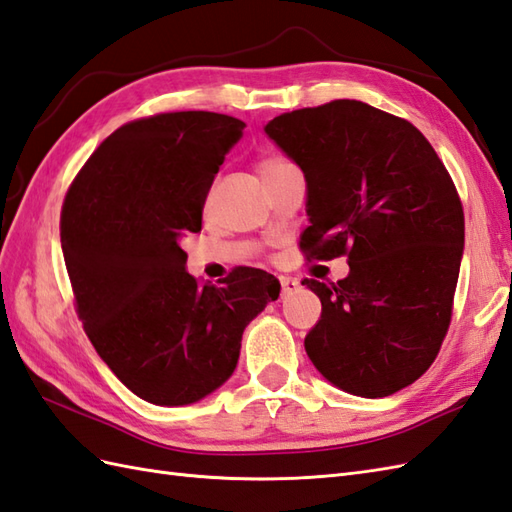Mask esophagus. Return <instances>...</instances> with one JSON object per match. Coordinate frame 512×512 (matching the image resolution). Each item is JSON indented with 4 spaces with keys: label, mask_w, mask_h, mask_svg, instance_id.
<instances>
[{
    "label": "esophagus",
    "mask_w": 512,
    "mask_h": 512,
    "mask_svg": "<svg viewBox=\"0 0 512 512\" xmlns=\"http://www.w3.org/2000/svg\"><path fill=\"white\" fill-rule=\"evenodd\" d=\"M280 286H282V297L284 295H291V293H295L297 289H299V282L297 280H293V278H280Z\"/></svg>",
    "instance_id": "1"
}]
</instances>
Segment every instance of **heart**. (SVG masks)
I'll return each instance as SVG.
<instances>
[{
    "instance_id": "1",
    "label": "heart",
    "mask_w": 512,
    "mask_h": 512,
    "mask_svg": "<svg viewBox=\"0 0 512 512\" xmlns=\"http://www.w3.org/2000/svg\"><path fill=\"white\" fill-rule=\"evenodd\" d=\"M286 169H293V165H289V162L282 160V158H263L260 160L258 165V171H260V178H271V176H278V173L286 171Z\"/></svg>"
}]
</instances>
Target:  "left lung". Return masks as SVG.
Masks as SVG:
<instances>
[{"mask_svg":"<svg viewBox=\"0 0 512 512\" xmlns=\"http://www.w3.org/2000/svg\"><path fill=\"white\" fill-rule=\"evenodd\" d=\"M265 134L304 173L310 258L350 260L336 284L302 282L321 299L306 354L336 389L393 395L450 328L465 247L450 173L413 123L356 99L286 112Z\"/></svg>","mask_w":512,"mask_h":512,"instance_id":"1","label":"left lung"}]
</instances>
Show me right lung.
<instances>
[{
  "label": "right lung",
  "mask_w": 512,
  "mask_h": 512,
  "mask_svg": "<svg viewBox=\"0 0 512 512\" xmlns=\"http://www.w3.org/2000/svg\"><path fill=\"white\" fill-rule=\"evenodd\" d=\"M245 123L204 110L132 121L73 180L60 243L78 315L110 371L156 406L204 400L239 363L247 323L280 295L263 269L199 286L180 241Z\"/></svg>",
  "instance_id": "right-lung-1"
}]
</instances>
